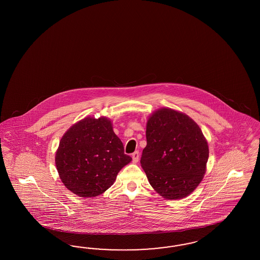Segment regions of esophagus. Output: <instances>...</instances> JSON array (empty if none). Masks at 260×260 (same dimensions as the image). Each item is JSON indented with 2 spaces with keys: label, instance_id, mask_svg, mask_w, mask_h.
<instances>
[{
  "label": "esophagus",
  "instance_id": "1",
  "mask_svg": "<svg viewBox=\"0 0 260 260\" xmlns=\"http://www.w3.org/2000/svg\"><path fill=\"white\" fill-rule=\"evenodd\" d=\"M132 156H133V161H134V163H137L138 160H139V152L138 151H134V153L132 154Z\"/></svg>",
  "mask_w": 260,
  "mask_h": 260
}]
</instances>
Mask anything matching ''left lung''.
<instances>
[{
  "instance_id": "left-lung-1",
  "label": "left lung",
  "mask_w": 260,
  "mask_h": 260,
  "mask_svg": "<svg viewBox=\"0 0 260 260\" xmlns=\"http://www.w3.org/2000/svg\"><path fill=\"white\" fill-rule=\"evenodd\" d=\"M142 168L151 187L168 199L188 197L202 180L209 158L208 143L186 114L161 109L148 120Z\"/></svg>"
}]
</instances>
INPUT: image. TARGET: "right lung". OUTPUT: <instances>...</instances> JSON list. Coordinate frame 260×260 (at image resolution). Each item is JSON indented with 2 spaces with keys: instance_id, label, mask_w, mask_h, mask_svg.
Masks as SVG:
<instances>
[{
  "instance_id": "obj_1",
  "label": "right lung",
  "mask_w": 260,
  "mask_h": 260,
  "mask_svg": "<svg viewBox=\"0 0 260 260\" xmlns=\"http://www.w3.org/2000/svg\"><path fill=\"white\" fill-rule=\"evenodd\" d=\"M132 161L110 120L87 117L63 134L56 152L57 171L63 185L81 197L103 193L120 170Z\"/></svg>"
}]
</instances>
